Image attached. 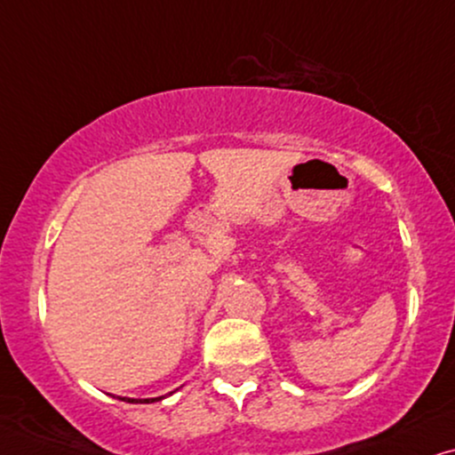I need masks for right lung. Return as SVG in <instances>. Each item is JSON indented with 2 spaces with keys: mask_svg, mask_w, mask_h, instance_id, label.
<instances>
[{
  "mask_svg": "<svg viewBox=\"0 0 455 455\" xmlns=\"http://www.w3.org/2000/svg\"><path fill=\"white\" fill-rule=\"evenodd\" d=\"M118 399H123V402H129V403H154V402H160V399H164V395L149 397V399H135V397H118Z\"/></svg>",
  "mask_w": 455,
  "mask_h": 455,
  "instance_id": "right-lung-1",
  "label": "right lung"
}]
</instances>
